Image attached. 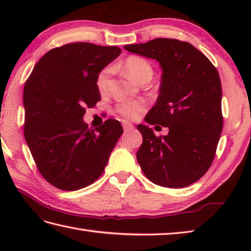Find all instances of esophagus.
<instances>
[{
	"label": "esophagus",
	"instance_id": "1",
	"mask_svg": "<svg viewBox=\"0 0 251 251\" xmlns=\"http://www.w3.org/2000/svg\"><path fill=\"white\" fill-rule=\"evenodd\" d=\"M122 126H123V128H124L125 131H128V130L134 128V125L130 124V123H128V122H123Z\"/></svg>",
	"mask_w": 251,
	"mask_h": 251
}]
</instances>
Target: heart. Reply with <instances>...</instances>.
I'll return each mask as SVG.
<instances>
[{"mask_svg": "<svg viewBox=\"0 0 251 251\" xmlns=\"http://www.w3.org/2000/svg\"><path fill=\"white\" fill-rule=\"evenodd\" d=\"M123 70L128 75L131 79H134L135 82L140 83L142 79L145 78H151L153 70L152 67L147 59L139 56H130L123 63ZM110 69H104V70L99 73L97 76V88L100 93H105L109 87V81H110ZM143 110V104L140 102H122L117 104L116 111L119 113L126 117V119H136L139 114V112Z\"/></svg>", "mask_w": 251, "mask_h": 251, "instance_id": "b5f03b06", "label": "heart"}]
</instances>
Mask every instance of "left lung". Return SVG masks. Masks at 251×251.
<instances>
[{
	"mask_svg": "<svg viewBox=\"0 0 251 251\" xmlns=\"http://www.w3.org/2000/svg\"><path fill=\"white\" fill-rule=\"evenodd\" d=\"M124 49L156 60L162 69L158 97L145 120L167 127L168 134L156 137L147 125L137 126L143 138L137 152L143 174L165 188L196 182L209 169L222 131L219 73L186 42L155 39Z\"/></svg>",
	"mask_w": 251,
	"mask_h": 251,
	"instance_id": "1",
	"label": "left lung"
}]
</instances>
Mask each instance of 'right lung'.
Wrapping results in <instances>:
<instances>
[{"label":"right lung","instance_id":"add662e5","mask_svg":"<svg viewBox=\"0 0 251 251\" xmlns=\"http://www.w3.org/2000/svg\"><path fill=\"white\" fill-rule=\"evenodd\" d=\"M122 52L84 42L47 51L24 89L25 138L41 175L56 188L76 191L103 173L123 134L110 119L95 130L83 116L100 100L97 76Z\"/></svg>","mask_w":251,"mask_h":251}]
</instances>
